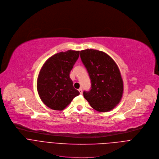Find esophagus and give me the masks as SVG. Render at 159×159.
Here are the masks:
<instances>
[{"mask_svg": "<svg viewBox=\"0 0 159 159\" xmlns=\"http://www.w3.org/2000/svg\"><path fill=\"white\" fill-rule=\"evenodd\" d=\"M78 91H79V92H80V93L81 94H83V89H81V88H80V89H78Z\"/></svg>", "mask_w": 159, "mask_h": 159, "instance_id": "1", "label": "esophagus"}]
</instances>
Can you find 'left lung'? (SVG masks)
<instances>
[{"instance_id": "left-lung-1", "label": "left lung", "mask_w": 159, "mask_h": 159, "mask_svg": "<svg viewBox=\"0 0 159 159\" xmlns=\"http://www.w3.org/2000/svg\"><path fill=\"white\" fill-rule=\"evenodd\" d=\"M80 57L91 83V89L83 92L84 98L99 112L113 110L123 92V80L116 62L105 52L96 49L81 51Z\"/></svg>"}]
</instances>
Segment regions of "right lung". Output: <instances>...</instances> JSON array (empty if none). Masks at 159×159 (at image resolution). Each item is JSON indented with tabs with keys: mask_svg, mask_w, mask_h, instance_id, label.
<instances>
[{
	"mask_svg": "<svg viewBox=\"0 0 159 159\" xmlns=\"http://www.w3.org/2000/svg\"><path fill=\"white\" fill-rule=\"evenodd\" d=\"M79 56V51L60 52L50 57L41 68L37 89L41 100L49 108L64 110L80 94L70 77Z\"/></svg>",
	"mask_w": 159,
	"mask_h": 159,
	"instance_id": "1",
	"label": "right lung"
}]
</instances>
